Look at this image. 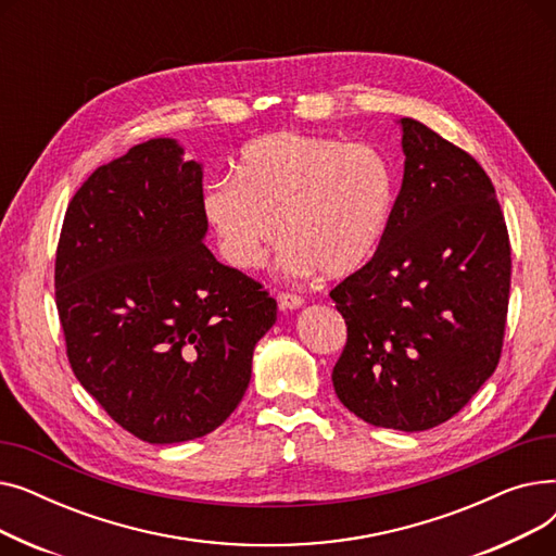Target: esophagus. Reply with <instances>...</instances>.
Masks as SVG:
<instances>
[{"label":"esophagus","mask_w":556,"mask_h":556,"mask_svg":"<svg viewBox=\"0 0 556 556\" xmlns=\"http://www.w3.org/2000/svg\"><path fill=\"white\" fill-rule=\"evenodd\" d=\"M277 302H279V308H281V311H295V308H302V306H304V298L293 295V293H279Z\"/></svg>","instance_id":"1"}]
</instances>
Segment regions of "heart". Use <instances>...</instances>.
<instances>
[{
    "instance_id": "b5f03b06",
    "label": "heart",
    "mask_w": 556,
    "mask_h": 556,
    "mask_svg": "<svg viewBox=\"0 0 556 556\" xmlns=\"http://www.w3.org/2000/svg\"><path fill=\"white\" fill-rule=\"evenodd\" d=\"M394 202L396 170L376 146L273 132L245 146L237 175L210 182L202 212L231 268L263 266L281 233L290 275L344 277L381 245Z\"/></svg>"
}]
</instances>
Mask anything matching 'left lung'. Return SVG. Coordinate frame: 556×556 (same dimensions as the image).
<instances>
[{
    "label": "left lung",
    "mask_w": 556,
    "mask_h": 556,
    "mask_svg": "<svg viewBox=\"0 0 556 556\" xmlns=\"http://www.w3.org/2000/svg\"><path fill=\"white\" fill-rule=\"evenodd\" d=\"M403 182L386 237L331 290L346 325L333 388L346 410L405 432L448 421L503 352L511 248L484 168L403 119Z\"/></svg>",
    "instance_id": "left-lung-1"
}]
</instances>
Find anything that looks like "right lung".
<instances>
[{"instance_id": "1", "label": "right lung", "mask_w": 556, "mask_h": 556, "mask_svg": "<svg viewBox=\"0 0 556 556\" xmlns=\"http://www.w3.org/2000/svg\"><path fill=\"white\" fill-rule=\"evenodd\" d=\"M157 137L74 193L55 252L67 358L103 410L149 444L216 430L277 319L258 281L204 245L202 166Z\"/></svg>"}]
</instances>
